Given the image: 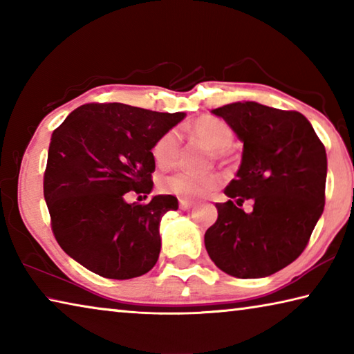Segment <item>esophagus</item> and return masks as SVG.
Wrapping results in <instances>:
<instances>
[{"instance_id": "34e87169", "label": "esophagus", "mask_w": 354, "mask_h": 354, "mask_svg": "<svg viewBox=\"0 0 354 354\" xmlns=\"http://www.w3.org/2000/svg\"><path fill=\"white\" fill-rule=\"evenodd\" d=\"M179 207H181L183 211H189V209L194 207V203L187 200H179Z\"/></svg>"}]
</instances>
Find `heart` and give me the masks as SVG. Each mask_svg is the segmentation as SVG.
I'll use <instances>...</instances> for the list:
<instances>
[{
  "mask_svg": "<svg viewBox=\"0 0 354 354\" xmlns=\"http://www.w3.org/2000/svg\"><path fill=\"white\" fill-rule=\"evenodd\" d=\"M192 133L200 140L206 143L209 148L217 151L218 156L225 153L234 140V133L230 124L223 120L212 115H201L190 124ZM154 162L160 169H171L179 158V133L176 129H169L154 142L151 148ZM220 178L214 173H196L176 171L165 176L160 181V190L165 194L175 195L183 200H198L211 194L218 187Z\"/></svg>",
  "mask_w": 354,
  "mask_h": 354,
  "instance_id": "1",
  "label": "heart"
}]
</instances>
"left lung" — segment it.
<instances>
[{
	"mask_svg": "<svg viewBox=\"0 0 354 354\" xmlns=\"http://www.w3.org/2000/svg\"><path fill=\"white\" fill-rule=\"evenodd\" d=\"M212 113L243 142L242 164L205 234L207 254L236 278H263L303 253L325 207L326 151L309 120L254 101ZM247 199L254 211L240 206Z\"/></svg>",
	"mask_w": 354,
	"mask_h": 354,
	"instance_id": "obj_1",
	"label": "left lung"
}]
</instances>
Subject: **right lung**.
I'll return each instance as SVG.
<instances>
[{"label":"right lung","instance_id":"obj_1","mask_svg":"<svg viewBox=\"0 0 354 354\" xmlns=\"http://www.w3.org/2000/svg\"><path fill=\"white\" fill-rule=\"evenodd\" d=\"M185 117L122 103L77 107L51 136L44 195L57 243L87 270L131 279L159 259V225L176 211L173 195L147 205L128 203L129 192L153 190L151 148Z\"/></svg>","mask_w":354,"mask_h":354}]
</instances>
